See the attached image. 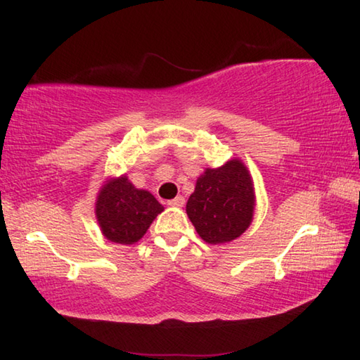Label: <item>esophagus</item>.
<instances>
[{
	"label": "esophagus",
	"instance_id": "1",
	"mask_svg": "<svg viewBox=\"0 0 360 360\" xmlns=\"http://www.w3.org/2000/svg\"><path fill=\"white\" fill-rule=\"evenodd\" d=\"M184 203H186V200H184V197H181V195H179V197H176V198L169 200V202H168V205L173 206V208H182Z\"/></svg>",
	"mask_w": 360,
	"mask_h": 360
}]
</instances>
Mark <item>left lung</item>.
Wrapping results in <instances>:
<instances>
[{"label":"left lung","mask_w":360,"mask_h":360,"mask_svg":"<svg viewBox=\"0 0 360 360\" xmlns=\"http://www.w3.org/2000/svg\"><path fill=\"white\" fill-rule=\"evenodd\" d=\"M255 191L251 173L240 158L219 168H206L188 197L186 212L195 230L210 245L236 240L252 222Z\"/></svg>","instance_id":"left-lung-1"}]
</instances>
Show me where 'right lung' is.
Segmentation results:
<instances>
[{
  "label": "right lung",
  "mask_w": 360,
  "mask_h": 360,
  "mask_svg": "<svg viewBox=\"0 0 360 360\" xmlns=\"http://www.w3.org/2000/svg\"><path fill=\"white\" fill-rule=\"evenodd\" d=\"M163 206L149 191L136 188L129 176L109 178L95 200V216L106 240L135 245L146 235Z\"/></svg>",
  "instance_id": "1"
}]
</instances>
